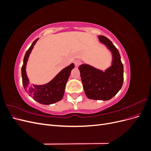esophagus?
Here are the masks:
<instances>
[{
    "instance_id": "1",
    "label": "esophagus",
    "mask_w": 151,
    "mask_h": 151,
    "mask_svg": "<svg viewBox=\"0 0 151 151\" xmlns=\"http://www.w3.org/2000/svg\"><path fill=\"white\" fill-rule=\"evenodd\" d=\"M74 63L75 66L77 67L81 63V61L80 60H74Z\"/></svg>"
}]
</instances>
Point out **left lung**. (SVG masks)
Wrapping results in <instances>:
<instances>
[{
    "instance_id": "8db88e82",
    "label": "left lung",
    "mask_w": 151,
    "mask_h": 151,
    "mask_svg": "<svg viewBox=\"0 0 151 151\" xmlns=\"http://www.w3.org/2000/svg\"><path fill=\"white\" fill-rule=\"evenodd\" d=\"M113 55L112 65L103 72L92 66L82 64L79 69L87 97L91 99H110L122 88L123 83V65L118 49L106 36H98Z\"/></svg>"
}]
</instances>
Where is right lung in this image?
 <instances>
[{
	"instance_id": "right-lung-1",
	"label": "right lung",
	"mask_w": 151,
	"mask_h": 151,
	"mask_svg": "<svg viewBox=\"0 0 151 151\" xmlns=\"http://www.w3.org/2000/svg\"><path fill=\"white\" fill-rule=\"evenodd\" d=\"M38 40V38L34 41L24 55L23 65L21 67L22 84L26 92L36 101L43 104H50L60 101L62 99L67 81L70 76L72 69L74 68V64L72 63L63 68L52 81L46 84L41 86L30 84L26 75V65L31 50Z\"/></svg>"
}]
</instances>
